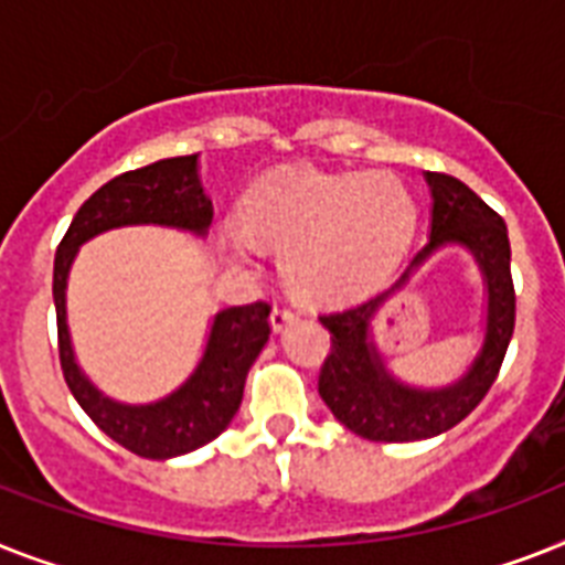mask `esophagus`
I'll use <instances>...</instances> for the list:
<instances>
[{"label":"esophagus","instance_id":"34e87169","mask_svg":"<svg viewBox=\"0 0 565 565\" xmlns=\"http://www.w3.org/2000/svg\"><path fill=\"white\" fill-rule=\"evenodd\" d=\"M294 317H297V309H294L291 302L279 300L277 306H274V311H271V326H274V332H282V329H286V326L291 323Z\"/></svg>","mask_w":565,"mask_h":565}]
</instances>
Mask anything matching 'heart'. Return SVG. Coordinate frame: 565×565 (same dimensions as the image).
<instances>
[{
    "label": "heart",
    "instance_id": "obj_1",
    "mask_svg": "<svg viewBox=\"0 0 565 565\" xmlns=\"http://www.w3.org/2000/svg\"><path fill=\"white\" fill-rule=\"evenodd\" d=\"M256 239L286 250V274L315 297H343L384 277L416 231V202L386 172H279L259 181L242 207ZM248 259L254 242L233 236Z\"/></svg>",
    "mask_w": 565,
    "mask_h": 565
}]
</instances>
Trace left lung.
I'll return each mask as SVG.
<instances>
[{"label":"left lung","instance_id":"8db88e82","mask_svg":"<svg viewBox=\"0 0 565 565\" xmlns=\"http://www.w3.org/2000/svg\"><path fill=\"white\" fill-rule=\"evenodd\" d=\"M433 190L430 242L409 259V273L436 247L459 241L475 250L489 282V334L469 375L445 391H409L385 375L383 364L365 340L369 320L392 291L340 311L320 315L332 334V349L320 366L317 390L343 427L370 441H418L450 430L479 407L493 386L514 334L516 294L511 279V242L502 216L479 199L465 181L447 172H427Z\"/></svg>","mask_w":565,"mask_h":565}]
</instances>
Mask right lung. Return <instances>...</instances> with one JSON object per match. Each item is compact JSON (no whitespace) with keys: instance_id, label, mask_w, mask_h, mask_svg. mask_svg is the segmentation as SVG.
<instances>
[{"instance_id":"obj_1","label":"right lung","mask_w":565,"mask_h":565,"mask_svg":"<svg viewBox=\"0 0 565 565\" xmlns=\"http://www.w3.org/2000/svg\"><path fill=\"white\" fill-rule=\"evenodd\" d=\"M213 204L195 175V156L164 158L156 164L115 175L88 195L54 254V306L63 377L86 416L129 454L172 459L207 445L225 430L245 393V377L271 334V306L265 300L233 306L213 320L199 370L170 398L147 407H124L104 398L81 375L65 326V277L83 242L120 225H172L204 233Z\"/></svg>"}]
</instances>
